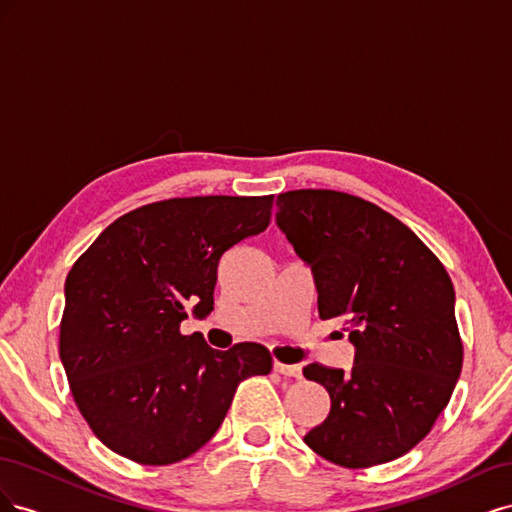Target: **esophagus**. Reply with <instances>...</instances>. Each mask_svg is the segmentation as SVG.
<instances>
[{"instance_id":"1","label":"esophagus","mask_w":512,"mask_h":512,"mask_svg":"<svg viewBox=\"0 0 512 512\" xmlns=\"http://www.w3.org/2000/svg\"><path fill=\"white\" fill-rule=\"evenodd\" d=\"M273 369L277 371V374H282V376L301 378V367H299V365H286V363L275 361V363H273Z\"/></svg>"}]
</instances>
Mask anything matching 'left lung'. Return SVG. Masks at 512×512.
I'll list each match as a JSON object with an SVG mask.
<instances>
[{"label":"left lung","instance_id":"left-lung-1","mask_svg":"<svg viewBox=\"0 0 512 512\" xmlns=\"http://www.w3.org/2000/svg\"><path fill=\"white\" fill-rule=\"evenodd\" d=\"M275 205L314 275L320 318L344 316L354 346L350 371L303 367L331 395L303 440L344 468L393 461L427 436L461 374L451 277L406 224L359 196L294 190Z\"/></svg>","mask_w":512,"mask_h":512}]
</instances>
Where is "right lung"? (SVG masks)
<instances>
[{"label":"right lung","mask_w":512,"mask_h":512,"mask_svg":"<svg viewBox=\"0 0 512 512\" xmlns=\"http://www.w3.org/2000/svg\"><path fill=\"white\" fill-rule=\"evenodd\" d=\"M273 196L170 198L121 215L66 280L59 356L72 397L113 453L168 466L220 429L241 380L271 371L260 344L213 350L179 324L213 312L218 262L269 226Z\"/></svg>","instance_id":"right-lung-1"}]
</instances>
